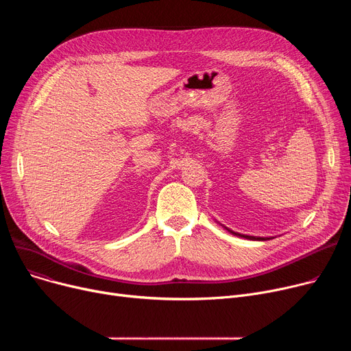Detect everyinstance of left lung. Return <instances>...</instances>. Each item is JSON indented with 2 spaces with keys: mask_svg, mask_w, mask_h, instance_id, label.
<instances>
[{
  "mask_svg": "<svg viewBox=\"0 0 351 351\" xmlns=\"http://www.w3.org/2000/svg\"><path fill=\"white\" fill-rule=\"evenodd\" d=\"M229 230V229H228ZM230 233H233V234H236V236H242V237H246V239H250V241H267L269 237H254V236H247V234H241V233H234V232H232V230H229Z\"/></svg>",
  "mask_w": 351,
  "mask_h": 351,
  "instance_id": "obj_1",
  "label": "left lung"
}]
</instances>
